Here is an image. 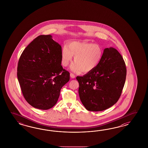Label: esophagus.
I'll use <instances>...</instances> for the list:
<instances>
[{"label": "esophagus", "instance_id": "esophagus-1", "mask_svg": "<svg viewBox=\"0 0 148 148\" xmlns=\"http://www.w3.org/2000/svg\"><path fill=\"white\" fill-rule=\"evenodd\" d=\"M70 76H71V78H72V79H74V78H75V75H74V74H73L72 73H70Z\"/></svg>", "mask_w": 148, "mask_h": 148}]
</instances>
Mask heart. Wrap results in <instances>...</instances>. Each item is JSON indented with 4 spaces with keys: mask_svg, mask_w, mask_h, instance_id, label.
Returning <instances> with one entry per match:
<instances>
[{
    "mask_svg": "<svg viewBox=\"0 0 148 148\" xmlns=\"http://www.w3.org/2000/svg\"><path fill=\"white\" fill-rule=\"evenodd\" d=\"M103 54L101 47L92 43L72 42L64 45L61 53V63L67 67L74 56L70 69L75 73H89L98 66Z\"/></svg>",
    "mask_w": 148,
    "mask_h": 148,
    "instance_id": "heart-1",
    "label": "heart"
}]
</instances>
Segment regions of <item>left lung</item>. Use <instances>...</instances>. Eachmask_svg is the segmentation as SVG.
Here are the masks:
<instances>
[{
  "instance_id": "obj_1",
  "label": "left lung",
  "mask_w": 148,
  "mask_h": 148,
  "mask_svg": "<svg viewBox=\"0 0 148 148\" xmlns=\"http://www.w3.org/2000/svg\"><path fill=\"white\" fill-rule=\"evenodd\" d=\"M126 76L125 63L112 47L105 48L98 66L83 76H77L81 101L90 111L111 107L121 95Z\"/></svg>"
}]
</instances>
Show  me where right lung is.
<instances>
[{
  "instance_id": "right-lung-1",
  "label": "right lung",
  "mask_w": 148,
  "mask_h": 148,
  "mask_svg": "<svg viewBox=\"0 0 148 148\" xmlns=\"http://www.w3.org/2000/svg\"><path fill=\"white\" fill-rule=\"evenodd\" d=\"M62 48L50 35H40L27 46L19 60L17 77L23 95L34 108L48 110L58 100L69 73L61 66Z\"/></svg>"
}]
</instances>
